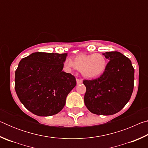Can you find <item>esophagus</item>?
Here are the masks:
<instances>
[{
  "label": "esophagus",
  "mask_w": 148,
  "mask_h": 148,
  "mask_svg": "<svg viewBox=\"0 0 148 148\" xmlns=\"http://www.w3.org/2000/svg\"><path fill=\"white\" fill-rule=\"evenodd\" d=\"M82 82H83V81H82V79H76V83H77V85L81 84H82Z\"/></svg>",
  "instance_id": "1"
}]
</instances>
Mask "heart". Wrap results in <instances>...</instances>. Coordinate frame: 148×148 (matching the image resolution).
I'll use <instances>...</instances> for the list:
<instances>
[{"instance_id": "heart-1", "label": "heart", "mask_w": 148, "mask_h": 148, "mask_svg": "<svg viewBox=\"0 0 148 148\" xmlns=\"http://www.w3.org/2000/svg\"><path fill=\"white\" fill-rule=\"evenodd\" d=\"M67 69H77L86 78H97L104 73L107 66V61L104 55L92 53L79 54L74 57V61L67 58L64 62Z\"/></svg>"}]
</instances>
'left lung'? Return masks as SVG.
<instances>
[{"mask_svg": "<svg viewBox=\"0 0 148 148\" xmlns=\"http://www.w3.org/2000/svg\"><path fill=\"white\" fill-rule=\"evenodd\" d=\"M103 55L110 61L104 73L95 79L84 80V102L91 113L108 116L119 112L131 99L134 69L131 60L120 52Z\"/></svg>", "mask_w": 148, "mask_h": 148, "instance_id": "obj_1", "label": "left lung"}]
</instances>
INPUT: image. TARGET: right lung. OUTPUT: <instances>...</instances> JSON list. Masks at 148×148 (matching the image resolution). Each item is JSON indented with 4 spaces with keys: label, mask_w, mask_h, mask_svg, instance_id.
Returning <instances> with one entry per match:
<instances>
[{
    "label": "right lung",
    "mask_w": 148,
    "mask_h": 148,
    "mask_svg": "<svg viewBox=\"0 0 148 148\" xmlns=\"http://www.w3.org/2000/svg\"><path fill=\"white\" fill-rule=\"evenodd\" d=\"M67 53L36 52L22 59L15 74V89L26 108L36 116L61 111L76 86L71 74L62 71Z\"/></svg>",
    "instance_id": "obj_1"
}]
</instances>
